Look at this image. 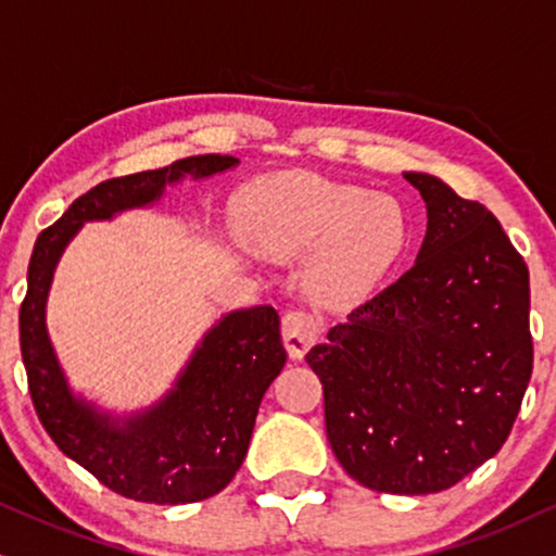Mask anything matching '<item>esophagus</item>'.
<instances>
[{
  "label": "esophagus",
  "instance_id": "34e87169",
  "mask_svg": "<svg viewBox=\"0 0 556 556\" xmlns=\"http://www.w3.org/2000/svg\"><path fill=\"white\" fill-rule=\"evenodd\" d=\"M318 320H315L311 313L290 311L282 318V339L287 354H290L292 359H302V356L311 351L313 343L318 341Z\"/></svg>",
  "mask_w": 556,
  "mask_h": 556
}]
</instances>
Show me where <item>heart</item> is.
<instances>
[{"mask_svg": "<svg viewBox=\"0 0 556 556\" xmlns=\"http://www.w3.org/2000/svg\"><path fill=\"white\" fill-rule=\"evenodd\" d=\"M245 236L274 256H302L307 287L320 302L369 298L407 245V215L395 197L294 172L245 187L238 200Z\"/></svg>", "mask_w": 556, "mask_h": 556, "instance_id": "b5f03b06", "label": "heart"}]
</instances>
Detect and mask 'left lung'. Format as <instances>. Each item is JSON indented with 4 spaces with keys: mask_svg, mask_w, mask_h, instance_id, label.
I'll use <instances>...</instances> for the list:
<instances>
[{
    "mask_svg": "<svg viewBox=\"0 0 556 556\" xmlns=\"http://www.w3.org/2000/svg\"><path fill=\"white\" fill-rule=\"evenodd\" d=\"M413 269L307 351L326 433L364 488L428 495L501 452L529 388V266L495 215L433 174Z\"/></svg>",
    "mask_w": 556,
    "mask_h": 556,
    "instance_id": "obj_1",
    "label": "left lung"
}]
</instances>
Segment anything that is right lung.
I'll return each instance as SVG.
<instances>
[{"mask_svg": "<svg viewBox=\"0 0 556 556\" xmlns=\"http://www.w3.org/2000/svg\"><path fill=\"white\" fill-rule=\"evenodd\" d=\"M238 159L207 153L156 172L110 179L89 189L35 241L27 294L20 307V349L38 418L68 459L112 493L140 503L205 501L233 480L249 452L256 413L287 362L271 305L220 315L189 356L172 390L132 413H112L76 392L46 326V302L66 245L84 223L151 207L181 179H207Z\"/></svg>", "mask_w": 556, "mask_h": 556, "instance_id": "add662e5", "label": "right lung"}]
</instances>
